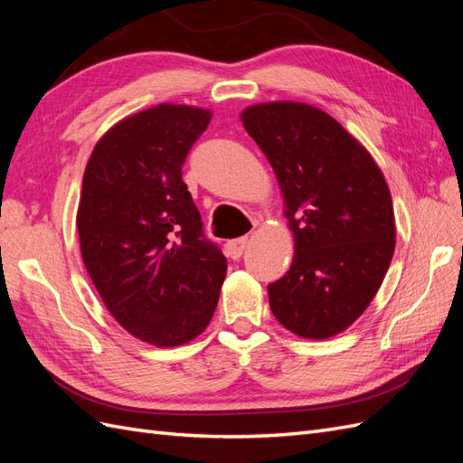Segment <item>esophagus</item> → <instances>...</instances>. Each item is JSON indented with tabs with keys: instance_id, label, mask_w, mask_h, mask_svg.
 <instances>
[{
	"instance_id": "34e87169",
	"label": "esophagus",
	"mask_w": 463,
	"mask_h": 463,
	"mask_svg": "<svg viewBox=\"0 0 463 463\" xmlns=\"http://www.w3.org/2000/svg\"><path fill=\"white\" fill-rule=\"evenodd\" d=\"M247 243H249V237H240V240L228 241V243H226V253H228V257H232L233 260L240 259V257L243 255V250H245Z\"/></svg>"
}]
</instances>
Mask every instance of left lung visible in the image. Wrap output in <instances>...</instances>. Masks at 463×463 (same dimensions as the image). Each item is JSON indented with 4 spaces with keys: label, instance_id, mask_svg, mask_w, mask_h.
<instances>
[{
    "label": "left lung",
    "instance_id": "8db88e82",
    "mask_svg": "<svg viewBox=\"0 0 463 463\" xmlns=\"http://www.w3.org/2000/svg\"><path fill=\"white\" fill-rule=\"evenodd\" d=\"M269 158L296 241L289 270L269 286L278 322L301 338L325 340L363 315L396 247L390 189L355 137L303 102L241 111Z\"/></svg>",
    "mask_w": 463,
    "mask_h": 463
}]
</instances>
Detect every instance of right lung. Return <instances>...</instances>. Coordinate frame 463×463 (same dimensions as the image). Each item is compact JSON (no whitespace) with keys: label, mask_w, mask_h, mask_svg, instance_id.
<instances>
[{"label":"right lung","mask_w":463,"mask_h":463,"mask_svg":"<svg viewBox=\"0 0 463 463\" xmlns=\"http://www.w3.org/2000/svg\"><path fill=\"white\" fill-rule=\"evenodd\" d=\"M210 118L184 104L138 111L96 143L82 175V262L119 325L158 347L187 344L208 326L228 270L181 177Z\"/></svg>","instance_id":"obj_1"}]
</instances>
